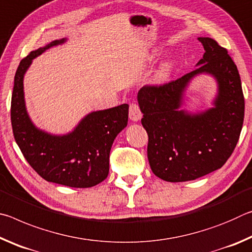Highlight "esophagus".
<instances>
[{
  "instance_id": "1",
  "label": "esophagus",
  "mask_w": 252,
  "mask_h": 252,
  "mask_svg": "<svg viewBox=\"0 0 252 252\" xmlns=\"http://www.w3.org/2000/svg\"><path fill=\"white\" fill-rule=\"evenodd\" d=\"M129 118L131 119L132 121H139L140 119L142 118V113L141 110H140L139 105L136 103H131L130 108H129Z\"/></svg>"
}]
</instances>
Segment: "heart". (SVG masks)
I'll use <instances>...</instances> for the list:
<instances>
[{
    "mask_svg": "<svg viewBox=\"0 0 252 252\" xmlns=\"http://www.w3.org/2000/svg\"><path fill=\"white\" fill-rule=\"evenodd\" d=\"M169 69H170V66H164L163 67V70H162L161 71V76H165V75H167L168 74V71H169Z\"/></svg>",
    "mask_w": 252,
    "mask_h": 252,
    "instance_id": "heart-1",
    "label": "heart"
}]
</instances>
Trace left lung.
<instances>
[{"label":"left lung","mask_w":252,"mask_h":252,"mask_svg":"<svg viewBox=\"0 0 252 252\" xmlns=\"http://www.w3.org/2000/svg\"><path fill=\"white\" fill-rule=\"evenodd\" d=\"M204 49L198 67L161 85H144L138 92L152 172L169 182L198 179L220 169L236 148L245 118L240 75L227 49L211 37H199ZM219 83L213 108L192 115L181 110L183 93L198 74Z\"/></svg>","instance_id":"left-lung-1"}]
</instances>
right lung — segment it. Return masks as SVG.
Wrapping results in <instances>:
<instances>
[{
    "label": "right lung",
    "mask_w": 252,
    "mask_h": 252,
    "mask_svg": "<svg viewBox=\"0 0 252 252\" xmlns=\"http://www.w3.org/2000/svg\"><path fill=\"white\" fill-rule=\"evenodd\" d=\"M63 42L65 39L51 42L20 62L11 101L12 129L25 160L44 180L72 188H90L108 177L111 147L127 125L129 105L89 113L64 135H52L37 129L25 108L24 74L33 59Z\"/></svg>",
    "instance_id": "right-lung-1"
}]
</instances>
